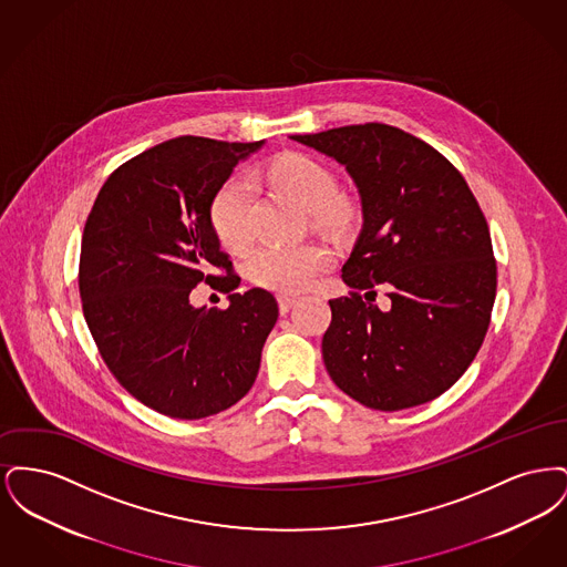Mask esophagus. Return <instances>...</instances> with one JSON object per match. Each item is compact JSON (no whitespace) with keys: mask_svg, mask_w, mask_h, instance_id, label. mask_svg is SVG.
<instances>
[{"mask_svg":"<svg viewBox=\"0 0 567 567\" xmlns=\"http://www.w3.org/2000/svg\"><path fill=\"white\" fill-rule=\"evenodd\" d=\"M296 296H278V308H280V312L287 315V312L296 306Z\"/></svg>","mask_w":567,"mask_h":567,"instance_id":"34e87169","label":"esophagus"}]
</instances>
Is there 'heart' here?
Instances as JSON below:
<instances>
[{"instance_id": "heart-1", "label": "heart", "mask_w": 567, "mask_h": 567, "mask_svg": "<svg viewBox=\"0 0 567 567\" xmlns=\"http://www.w3.org/2000/svg\"><path fill=\"white\" fill-rule=\"evenodd\" d=\"M276 189L293 197L310 215L312 225L324 231H340L352 218V206L340 195L338 176L323 162L289 153L278 157L268 169ZM250 183L244 176H231L216 190L210 204V223L223 246L238 250L250 238ZM329 252L319 244L299 246H261L248 257L250 278L271 291L297 293L312 285L327 268Z\"/></svg>"}]
</instances>
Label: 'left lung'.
Instances as JSON below:
<instances>
[{"mask_svg": "<svg viewBox=\"0 0 567 567\" xmlns=\"http://www.w3.org/2000/svg\"><path fill=\"white\" fill-rule=\"evenodd\" d=\"M342 163L363 227L329 299L323 361L359 404L404 410L451 389L485 340L497 266L485 215L457 167L427 142L384 123L291 135ZM388 289L392 308L373 303Z\"/></svg>", "mask_w": 567, "mask_h": 567, "instance_id": "8db88e82", "label": "left lung"}]
</instances>
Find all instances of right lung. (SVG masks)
<instances>
[{"instance_id":"right-lung-1","label":"right lung","mask_w":567,"mask_h":567,"mask_svg":"<svg viewBox=\"0 0 567 567\" xmlns=\"http://www.w3.org/2000/svg\"><path fill=\"white\" fill-rule=\"evenodd\" d=\"M261 142L181 135L116 167L82 234V312L114 378L172 419H204L250 391L278 319L270 291L193 308L199 282L225 293L240 276L220 250L210 204ZM225 270V275L219 271Z\"/></svg>"}]
</instances>
